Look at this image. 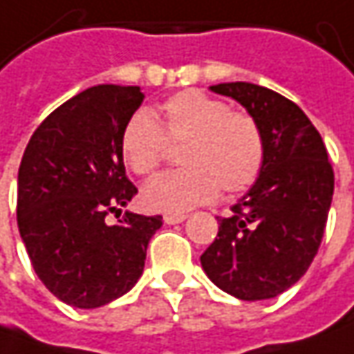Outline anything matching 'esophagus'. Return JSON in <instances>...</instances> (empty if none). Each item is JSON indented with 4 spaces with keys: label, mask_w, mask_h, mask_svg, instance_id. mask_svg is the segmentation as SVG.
<instances>
[{
    "label": "esophagus",
    "mask_w": 354,
    "mask_h": 354,
    "mask_svg": "<svg viewBox=\"0 0 354 354\" xmlns=\"http://www.w3.org/2000/svg\"><path fill=\"white\" fill-rule=\"evenodd\" d=\"M185 218H187V214H173V212L163 216L165 225H179V223H183Z\"/></svg>",
    "instance_id": "esophagus-1"
}]
</instances>
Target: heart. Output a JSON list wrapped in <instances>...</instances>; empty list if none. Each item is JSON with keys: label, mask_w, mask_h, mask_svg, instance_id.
<instances>
[{"label": "heart", "mask_w": 354, "mask_h": 354, "mask_svg": "<svg viewBox=\"0 0 354 354\" xmlns=\"http://www.w3.org/2000/svg\"><path fill=\"white\" fill-rule=\"evenodd\" d=\"M171 145H181V169L157 175L142 203L157 212H183L216 197L250 189L266 161L262 126L246 110H230L216 96L187 88L159 104L156 116L138 110L120 136V153L136 175H151Z\"/></svg>", "instance_id": "heart-1"}]
</instances>
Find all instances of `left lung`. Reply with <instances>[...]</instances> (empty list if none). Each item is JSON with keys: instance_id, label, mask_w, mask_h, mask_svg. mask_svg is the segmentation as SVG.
I'll use <instances>...</instances> for the list:
<instances>
[{"instance_id": "1", "label": "left lung", "mask_w": 354, "mask_h": 354, "mask_svg": "<svg viewBox=\"0 0 354 354\" xmlns=\"http://www.w3.org/2000/svg\"><path fill=\"white\" fill-rule=\"evenodd\" d=\"M212 92L240 102L262 126L264 169L201 256L214 286L244 301L290 290L319 250L335 175L319 131L304 110L274 90L226 82Z\"/></svg>"}]
</instances>
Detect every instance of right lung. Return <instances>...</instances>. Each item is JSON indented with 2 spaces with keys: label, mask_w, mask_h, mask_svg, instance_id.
<instances>
[{
  "label": "right lung",
  "mask_w": 354,
  "mask_h": 354,
  "mask_svg": "<svg viewBox=\"0 0 354 354\" xmlns=\"http://www.w3.org/2000/svg\"><path fill=\"white\" fill-rule=\"evenodd\" d=\"M140 86L98 84L50 112L25 147L17 226L35 274L61 301L94 309L128 293L161 216L120 212L138 193L120 136L142 106Z\"/></svg>",
  "instance_id": "right-lung-1"
}]
</instances>
